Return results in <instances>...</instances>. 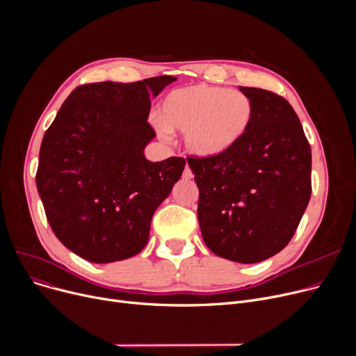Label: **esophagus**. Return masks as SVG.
<instances>
[{
	"mask_svg": "<svg viewBox=\"0 0 356 356\" xmlns=\"http://www.w3.org/2000/svg\"><path fill=\"white\" fill-rule=\"evenodd\" d=\"M183 177L184 179H192L193 177V172L191 170V167H189V164H186V167H184V172H183Z\"/></svg>",
	"mask_w": 356,
	"mask_h": 356,
	"instance_id": "34e87169",
	"label": "esophagus"
}]
</instances>
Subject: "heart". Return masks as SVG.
<instances>
[{"instance_id": "heart-1", "label": "heart", "mask_w": 356, "mask_h": 356, "mask_svg": "<svg viewBox=\"0 0 356 356\" xmlns=\"http://www.w3.org/2000/svg\"><path fill=\"white\" fill-rule=\"evenodd\" d=\"M254 118V104L236 89L193 85L172 90L161 105L156 127L163 137L168 131L184 134V145L199 157H213L245 136Z\"/></svg>"}]
</instances>
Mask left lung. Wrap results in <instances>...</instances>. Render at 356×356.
<instances>
[{
    "mask_svg": "<svg viewBox=\"0 0 356 356\" xmlns=\"http://www.w3.org/2000/svg\"><path fill=\"white\" fill-rule=\"evenodd\" d=\"M254 118L234 147L213 157H188L199 188L197 219L208 248L254 264L286 248L312 195V149L286 98L239 86Z\"/></svg>",
    "mask_w": 356,
    "mask_h": 356,
    "instance_id": "obj_1",
    "label": "left lung"
}]
</instances>
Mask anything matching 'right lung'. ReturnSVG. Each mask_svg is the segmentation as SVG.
Masks as SVG:
<instances>
[{"mask_svg": "<svg viewBox=\"0 0 356 356\" xmlns=\"http://www.w3.org/2000/svg\"><path fill=\"white\" fill-rule=\"evenodd\" d=\"M175 76L98 82L73 89L44 133L37 191L53 234L90 263L138 254L160 203L180 179L186 160L152 163L144 148L152 98Z\"/></svg>", "mask_w": 356, "mask_h": 356, "instance_id": "1", "label": "right lung"}]
</instances>
